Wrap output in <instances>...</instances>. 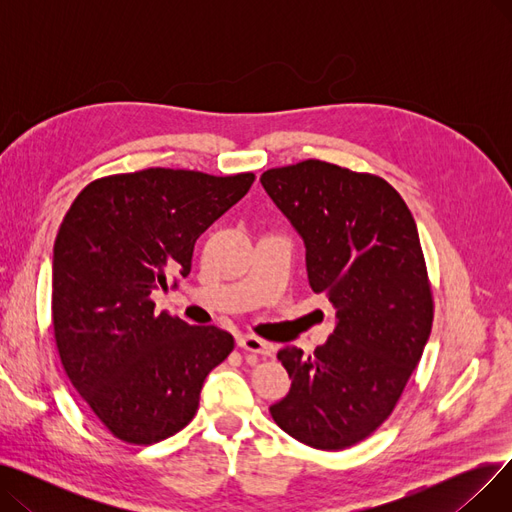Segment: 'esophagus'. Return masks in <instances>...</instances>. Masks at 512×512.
<instances>
[{
    "instance_id": "obj_1",
    "label": "esophagus",
    "mask_w": 512,
    "mask_h": 512,
    "mask_svg": "<svg viewBox=\"0 0 512 512\" xmlns=\"http://www.w3.org/2000/svg\"><path fill=\"white\" fill-rule=\"evenodd\" d=\"M238 346L242 348V351H249V353H255V355H263V357H270L274 353V344L265 342L257 336H251V334H245L238 338Z\"/></svg>"
}]
</instances>
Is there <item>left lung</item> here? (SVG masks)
Segmentation results:
<instances>
[{
	"label": "left lung",
	"instance_id": "obj_1",
	"mask_svg": "<svg viewBox=\"0 0 512 512\" xmlns=\"http://www.w3.org/2000/svg\"><path fill=\"white\" fill-rule=\"evenodd\" d=\"M261 184L301 234L309 284L338 317L313 355L278 353L292 384L270 413L294 440L342 450L390 417L432 332L417 224L384 178L328 161L272 168Z\"/></svg>",
	"mask_w": 512,
	"mask_h": 512
}]
</instances>
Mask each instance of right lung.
<instances>
[{
	"label": "right lung",
	"instance_id": "obj_1",
	"mask_svg": "<svg viewBox=\"0 0 512 512\" xmlns=\"http://www.w3.org/2000/svg\"><path fill=\"white\" fill-rule=\"evenodd\" d=\"M255 174L149 168L78 193L53 245V336L68 380L128 444L178 434L207 373L234 348L215 326L155 313L151 294L191 274L197 238L249 193Z\"/></svg>",
	"mask_w": 512,
	"mask_h": 512
}]
</instances>
